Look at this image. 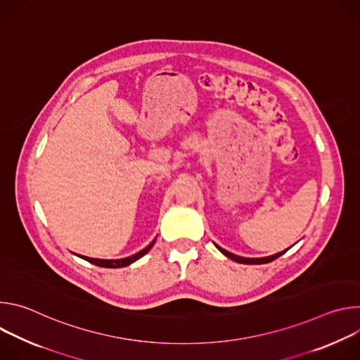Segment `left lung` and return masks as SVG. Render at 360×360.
Masks as SVG:
<instances>
[{
  "mask_svg": "<svg viewBox=\"0 0 360 360\" xmlns=\"http://www.w3.org/2000/svg\"><path fill=\"white\" fill-rule=\"evenodd\" d=\"M215 246L226 256V258H229V259H232V261H235V262H238V264H246V265H261V264H269V262H272V261H275L276 258H279L281 255H283L288 249H285V250H282V252H279V253H275V255H271V256H265V258H243V256H238V255H233V253H231V252H228V250H225V249H222L221 246H218L217 243H215Z\"/></svg>",
  "mask_w": 360,
  "mask_h": 360,
  "instance_id": "left-lung-1",
  "label": "left lung"
}]
</instances>
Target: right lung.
<instances>
[{"mask_svg":"<svg viewBox=\"0 0 360 360\" xmlns=\"http://www.w3.org/2000/svg\"><path fill=\"white\" fill-rule=\"evenodd\" d=\"M153 243H155V239H153L146 248H143L142 250L136 252L135 255H131L128 256V258H122V259H96V258H88V256H82V255H77L79 256L81 259H85L88 261L89 264L92 265H96V266H101V268H124V266H128L131 264H134L135 261H138L139 258H142V256L145 253H148L150 250V248L153 246Z\"/></svg>","mask_w":360,"mask_h":360,"instance_id":"add662e5","label":"right lung"}]
</instances>
